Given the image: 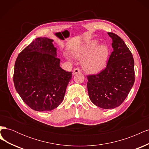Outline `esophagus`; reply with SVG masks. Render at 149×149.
Masks as SVG:
<instances>
[{"instance_id": "34e87169", "label": "esophagus", "mask_w": 149, "mask_h": 149, "mask_svg": "<svg viewBox=\"0 0 149 149\" xmlns=\"http://www.w3.org/2000/svg\"><path fill=\"white\" fill-rule=\"evenodd\" d=\"M81 73V70L79 68H74L73 71V74H76L77 73Z\"/></svg>"}]
</instances>
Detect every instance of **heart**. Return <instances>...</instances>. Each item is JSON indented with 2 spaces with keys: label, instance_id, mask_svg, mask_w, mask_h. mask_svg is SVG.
Wrapping results in <instances>:
<instances>
[{
  "label": "heart",
  "instance_id": "1",
  "mask_svg": "<svg viewBox=\"0 0 149 149\" xmlns=\"http://www.w3.org/2000/svg\"><path fill=\"white\" fill-rule=\"evenodd\" d=\"M99 45L97 40H91L73 52L76 58L83 59L82 66L89 73H100L107 65L110 49L106 45Z\"/></svg>",
  "mask_w": 149,
  "mask_h": 149
}]
</instances>
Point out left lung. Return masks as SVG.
<instances>
[{
  "mask_svg": "<svg viewBox=\"0 0 149 149\" xmlns=\"http://www.w3.org/2000/svg\"><path fill=\"white\" fill-rule=\"evenodd\" d=\"M113 51L105 69L96 74L87 76L90 100L102 109H114L127 97L135 81L132 54L118 35L108 32Z\"/></svg>",
  "mask_w": 149,
  "mask_h": 149,
  "instance_id": "obj_1",
  "label": "left lung"
}]
</instances>
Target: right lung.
Here are the masks:
<instances>
[{
    "mask_svg": "<svg viewBox=\"0 0 149 149\" xmlns=\"http://www.w3.org/2000/svg\"><path fill=\"white\" fill-rule=\"evenodd\" d=\"M48 38H37L17 56L13 72L17 92L31 109L52 111L65 97L72 72L60 66L56 48Z\"/></svg>",
    "mask_w": 149,
    "mask_h": 149,
    "instance_id": "obj_1",
    "label": "right lung"
}]
</instances>
